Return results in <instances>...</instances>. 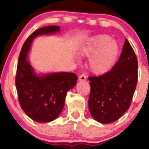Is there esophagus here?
Instances as JSON below:
<instances>
[{
    "label": "esophagus",
    "mask_w": 149,
    "mask_h": 149,
    "mask_svg": "<svg viewBox=\"0 0 149 149\" xmlns=\"http://www.w3.org/2000/svg\"><path fill=\"white\" fill-rule=\"evenodd\" d=\"M86 78H87V77L85 74H82L79 76V78H78V80H79L80 81H84V80H86Z\"/></svg>",
    "instance_id": "1"
}]
</instances>
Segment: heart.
Returning a JSON list of instances; mask_svg holds the SVG:
<instances>
[{"label": "heart", "instance_id": "1", "mask_svg": "<svg viewBox=\"0 0 149 149\" xmlns=\"http://www.w3.org/2000/svg\"><path fill=\"white\" fill-rule=\"evenodd\" d=\"M119 45L107 34H100L91 38L80 47V52L90 57L89 68L94 73L104 74L112 69L119 54Z\"/></svg>", "mask_w": 149, "mask_h": 149}]
</instances>
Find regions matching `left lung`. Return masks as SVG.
Wrapping results in <instances>:
<instances>
[{
  "mask_svg": "<svg viewBox=\"0 0 149 149\" xmlns=\"http://www.w3.org/2000/svg\"><path fill=\"white\" fill-rule=\"evenodd\" d=\"M136 54L127 39L118 62L102 76H90L88 107L94 119L107 124L129 109L138 80Z\"/></svg>",
  "mask_w": 149,
  "mask_h": 149,
  "instance_id": "left-lung-1",
  "label": "left lung"
}]
</instances>
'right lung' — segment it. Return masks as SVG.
Masks as SVG:
<instances>
[{"label":"right lung","mask_w":149,"mask_h":149,"mask_svg":"<svg viewBox=\"0 0 149 149\" xmlns=\"http://www.w3.org/2000/svg\"><path fill=\"white\" fill-rule=\"evenodd\" d=\"M58 26H47L33 31L22 46L19 56L15 84L20 107L29 117L39 123L54 120L62 111L66 92L77 83L73 73L59 72L38 76L28 60V52L38 36L59 31Z\"/></svg>","instance_id":"add662e5"}]
</instances>
